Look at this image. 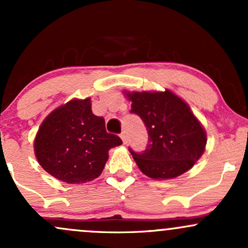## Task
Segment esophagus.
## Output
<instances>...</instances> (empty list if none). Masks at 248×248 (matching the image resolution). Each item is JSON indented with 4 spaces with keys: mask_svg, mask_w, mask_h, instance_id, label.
Segmentation results:
<instances>
[{
    "mask_svg": "<svg viewBox=\"0 0 248 248\" xmlns=\"http://www.w3.org/2000/svg\"><path fill=\"white\" fill-rule=\"evenodd\" d=\"M121 139H122V141H124V143L126 144L127 143V140H128V136H127V133L126 132H122L121 133Z\"/></svg>",
    "mask_w": 248,
    "mask_h": 248,
    "instance_id": "esophagus-1",
    "label": "esophagus"
}]
</instances>
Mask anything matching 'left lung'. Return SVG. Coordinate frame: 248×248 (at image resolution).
<instances>
[{"label":"left lung","mask_w":248,"mask_h":248,"mask_svg":"<svg viewBox=\"0 0 248 248\" xmlns=\"http://www.w3.org/2000/svg\"><path fill=\"white\" fill-rule=\"evenodd\" d=\"M132 101L130 113L139 115L147 127L146 150L129 148L138 167L154 179L177 177L203 155L206 133L186 101L171 91L126 92Z\"/></svg>","instance_id":"obj_1"}]
</instances>
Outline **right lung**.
<instances>
[{
  "instance_id": "1",
  "label": "right lung",
  "mask_w": 248,
  "mask_h": 248,
  "mask_svg": "<svg viewBox=\"0 0 248 248\" xmlns=\"http://www.w3.org/2000/svg\"><path fill=\"white\" fill-rule=\"evenodd\" d=\"M122 144L106 132L105 119L92 113L91 99H73L56 108L37 133L35 155L43 169L65 183H86L99 177L108 150Z\"/></svg>"
}]
</instances>
